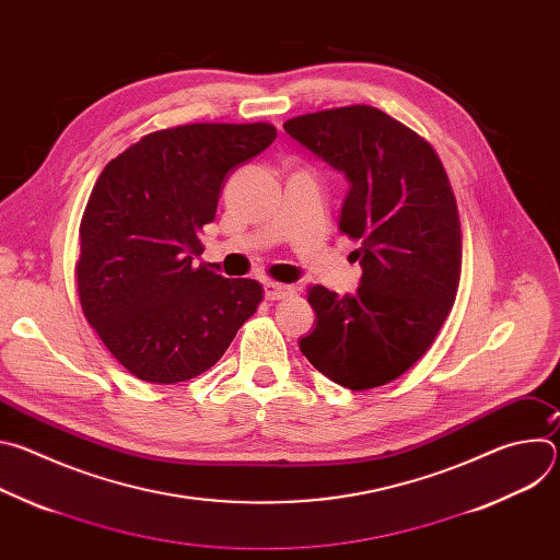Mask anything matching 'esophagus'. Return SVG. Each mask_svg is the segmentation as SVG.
<instances>
[{
  "label": "esophagus",
  "instance_id": "obj_1",
  "mask_svg": "<svg viewBox=\"0 0 560 560\" xmlns=\"http://www.w3.org/2000/svg\"><path fill=\"white\" fill-rule=\"evenodd\" d=\"M264 292H266V299L275 301V299H285L294 292L292 285H283V283H275V281H266L264 283Z\"/></svg>",
  "mask_w": 560,
  "mask_h": 560
}]
</instances>
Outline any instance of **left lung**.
Segmentation results:
<instances>
[{
  "label": "left lung",
  "mask_w": 560,
  "mask_h": 560,
  "mask_svg": "<svg viewBox=\"0 0 560 560\" xmlns=\"http://www.w3.org/2000/svg\"><path fill=\"white\" fill-rule=\"evenodd\" d=\"M283 128L348 179L339 230L361 244L363 270L354 294L307 290L316 318L299 348L348 389L385 385L428 352L456 299L463 236L450 179L423 137L372 106Z\"/></svg>",
  "instance_id": "left-lung-1"
}]
</instances>
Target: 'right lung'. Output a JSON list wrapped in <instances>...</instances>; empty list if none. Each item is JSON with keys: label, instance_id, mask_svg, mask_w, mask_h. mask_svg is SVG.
<instances>
[{"label": "right lung", "instance_id": "add662e5", "mask_svg": "<svg viewBox=\"0 0 560 560\" xmlns=\"http://www.w3.org/2000/svg\"><path fill=\"white\" fill-rule=\"evenodd\" d=\"M275 137L270 124H188L145 135L102 171L79 225L77 290L89 324L137 378L199 376L257 312V281L192 261L230 171Z\"/></svg>", "mask_w": 560, "mask_h": 560}]
</instances>
